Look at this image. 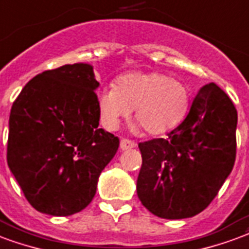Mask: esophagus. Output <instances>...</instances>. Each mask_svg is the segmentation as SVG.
Instances as JSON below:
<instances>
[{
    "label": "esophagus",
    "instance_id": "34e87169",
    "mask_svg": "<svg viewBox=\"0 0 249 249\" xmlns=\"http://www.w3.org/2000/svg\"><path fill=\"white\" fill-rule=\"evenodd\" d=\"M135 142H132V140L130 139H122L121 140V144H119V147H121V149L122 151H126V149H131L135 147Z\"/></svg>",
    "mask_w": 249,
    "mask_h": 249
}]
</instances>
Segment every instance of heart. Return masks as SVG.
I'll return each instance as SVG.
<instances>
[{
  "label": "heart",
  "mask_w": 249,
  "mask_h": 249,
  "mask_svg": "<svg viewBox=\"0 0 249 249\" xmlns=\"http://www.w3.org/2000/svg\"><path fill=\"white\" fill-rule=\"evenodd\" d=\"M188 87L160 72H128L115 80L114 89L98 96L101 119L117 128L134 109L138 126L149 135H160L177 127L188 113Z\"/></svg>",
  "instance_id": "obj_1"
}]
</instances>
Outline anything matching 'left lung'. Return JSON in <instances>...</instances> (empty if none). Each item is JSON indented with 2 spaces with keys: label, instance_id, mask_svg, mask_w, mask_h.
<instances>
[{
  "label": "left lung",
  "instance_id": "8db88e82",
  "mask_svg": "<svg viewBox=\"0 0 249 249\" xmlns=\"http://www.w3.org/2000/svg\"><path fill=\"white\" fill-rule=\"evenodd\" d=\"M238 113L210 82L194 97L188 117L167 139L139 143L136 192L143 206L164 219L199 214L229 177L236 156Z\"/></svg>",
  "mask_w": 249,
  "mask_h": 249
}]
</instances>
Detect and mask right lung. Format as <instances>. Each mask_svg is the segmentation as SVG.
<instances>
[{"label": "right lung", "mask_w": 249, "mask_h": 249, "mask_svg": "<svg viewBox=\"0 0 249 249\" xmlns=\"http://www.w3.org/2000/svg\"><path fill=\"white\" fill-rule=\"evenodd\" d=\"M93 67L63 65L30 80L10 111L7 165L30 205L68 216L91 202L119 139L98 127Z\"/></svg>", "instance_id": "1"}]
</instances>
